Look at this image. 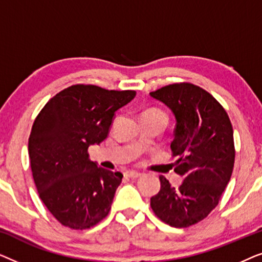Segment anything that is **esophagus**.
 Segmentation results:
<instances>
[{
	"label": "esophagus",
	"mask_w": 262,
	"mask_h": 262,
	"mask_svg": "<svg viewBox=\"0 0 262 262\" xmlns=\"http://www.w3.org/2000/svg\"><path fill=\"white\" fill-rule=\"evenodd\" d=\"M126 175L131 179H137L139 177H142V173H139V171H137V170H127Z\"/></svg>",
	"instance_id": "obj_1"
}]
</instances>
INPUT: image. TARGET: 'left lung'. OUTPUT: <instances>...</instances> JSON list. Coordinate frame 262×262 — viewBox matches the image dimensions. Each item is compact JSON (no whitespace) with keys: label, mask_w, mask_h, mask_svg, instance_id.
<instances>
[{"label":"left lung","mask_w":262,"mask_h":262,"mask_svg":"<svg viewBox=\"0 0 262 262\" xmlns=\"http://www.w3.org/2000/svg\"><path fill=\"white\" fill-rule=\"evenodd\" d=\"M174 113L170 144L178 157L174 171L184 181L173 187L161 175V189L150 199L154 213L175 228H187L218 205L235 162L234 131L223 106L205 89L182 82L150 93Z\"/></svg>","instance_id":"obj_1"}]
</instances>
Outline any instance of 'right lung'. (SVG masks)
Returning a JSON list of instances; mask_svg holds the SVG:
<instances>
[{
	"mask_svg": "<svg viewBox=\"0 0 262 262\" xmlns=\"http://www.w3.org/2000/svg\"><path fill=\"white\" fill-rule=\"evenodd\" d=\"M135 91L74 84L56 94L35 118L28 139L39 198L64 227L83 230L111 210L123 174L89 160L88 148L108 136L114 114Z\"/></svg>",
	"mask_w": 262,
	"mask_h": 262,
	"instance_id": "right-lung-1",
	"label": "right lung"
}]
</instances>
